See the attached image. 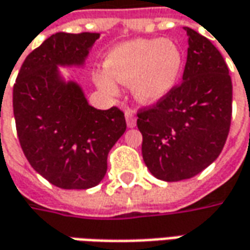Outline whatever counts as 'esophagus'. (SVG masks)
I'll list each match as a JSON object with an SVG mask.
<instances>
[{
  "instance_id": "obj_1",
  "label": "esophagus",
  "mask_w": 250,
  "mask_h": 250,
  "mask_svg": "<svg viewBox=\"0 0 250 250\" xmlns=\"http://www.w3.org/2000/svg\"><path fill=\"white\" fill-rule=\"evenodd\" d=\"M125 122H127V127H130V128H133L137 125V116L134 115L131 110L125 112Z\"/></svg>"
}]
</instances>
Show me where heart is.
I'll use <instances>...</instances> for the list:
<instances>
[{"label": "heart", "mask_w": 250, "mask_h": 250, "mask_svg": "<svg viewBox=\"0 0 250 250\" xmlns=\"http://www.w3.org/2000/svg\"><path fill=\"white\" fill-rule=\"evenodd\" d=\"M183 67V52L171 40H131L109 51L105 69L94 73V82L108 95L116 94V82L131 84L135 101L151 105L176 85Z\"/></svg>", "instance_id": "heart-1"}]
</instances>
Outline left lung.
Segmentation results:
<instances>
[{
    "label": "left lung",
    "mask_w": 250,
    "mask_h": 250,
    "mask_svg": "<svg viewBox=\"0 0 250 250\" xmlns=\"http://www.w3.org/2000/svg\"><path fill=\"white\" fill-rule=\"evenodd\" d=\"M183 82L137 113L142 158L153 176L181 181L219 158L232 115V83L220 51L189 27Z\"/></svg>",
    "instance_id": "1"
}]
</instances>
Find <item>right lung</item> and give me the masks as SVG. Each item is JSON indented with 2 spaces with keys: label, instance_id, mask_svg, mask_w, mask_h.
<instances>
[{
  "label": "right lung",
  "instance_id": "add662e5",
  "mask_svg": "<svg viewBox=\"0 0 250 250\" xmlns=\"http://www.w3.org/2000/svg\"><path fill=\"white\" fill-rule=\"evenodd\" d=\"M98 33H56L26 56L13 85V116L31 167L55 187L87 189L105 177L108 153L125 134L116 106L88 105L77 83H66L58 66H80Z\"/></svg>",
  "mask_w": 250,
  "mask_h": 250
}]
</instances>
